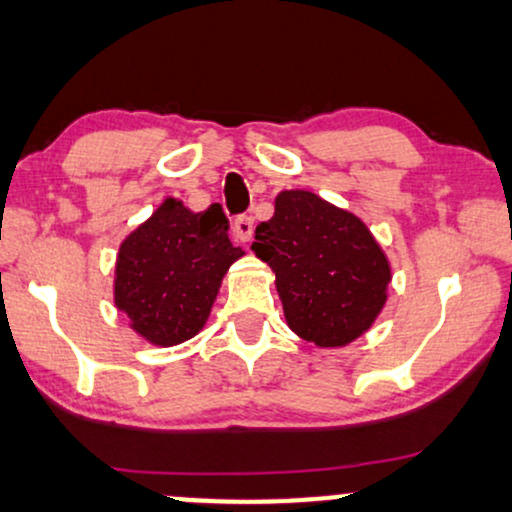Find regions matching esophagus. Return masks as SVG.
Here are the masks:
<instances>
[{
  "instance_id": "obj_1",
  "label": "esophagus",
  "mask_w": 512,
  "mask_h": 512,
  "mask_svg": "<svg viewBox=\"0 0 512 512\" xmlns=\"http://www.w3.org/2000/svg\"><path fill=\"white\" fill-rule=\"evenodd\" d=\"M252 231H255V222H252L250 215L236 217V222H234V236L238 238V241L248 243L250 238H252Z\"/></svg>"
}]
</instances>
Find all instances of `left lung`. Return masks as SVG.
Returning <instances> with one entry per match:
<instances>
[{"label":"left lung","instance_id":"obj_1","mask_svg":"<svg viewBox=\"0 0 512 512\" xmlns=\"http://www.w3.org/2000/svg\"><path fill=\"white\" fill-rule=\"evenodd\" d=\"M252 252L276 276L288 328L321 349L347 347L383 312L392 267L371 229L307 189L281 191Z\"/></svg>","mask_w":512,"mask_h":512}]
</instances>
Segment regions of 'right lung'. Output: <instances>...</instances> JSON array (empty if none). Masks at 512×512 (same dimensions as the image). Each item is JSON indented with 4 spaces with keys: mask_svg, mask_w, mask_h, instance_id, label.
Returning a JSON list of instances; mask_svg holds the SVG:
<instances>
[{
    "mask_svg": "<svg viewBox=\"0 0 512 512\" xmlns=\"http://www.w3.org/2000/svg\"><path fill=\"white\" fill-rule=\"evenodd\" d=\"M226 231L217 203L193 212L170 196L120 243L113 302L148 345L174 347L203 331L226 271L245 255Z\"/></svg>",
    "mask_w": 512,
    "mask_h": 512,
    "instance_id": "obj_1",
    "label": "right lung"
}]
</instances>
